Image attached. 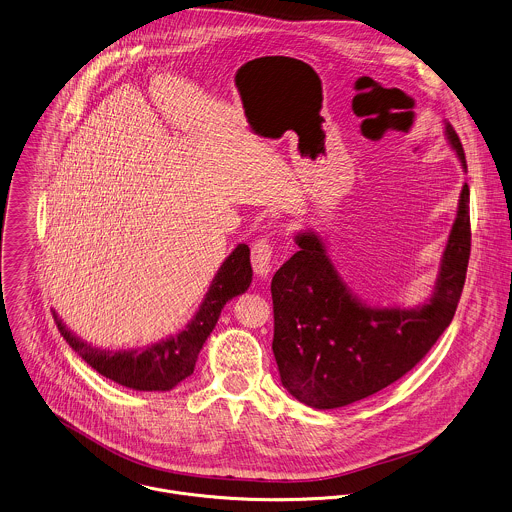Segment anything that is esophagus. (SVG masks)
<instances>
[{
  "mask_svg": "<svg viewBox=\"0 0 512 512\" xmlns=\"http://www.w3.org/2000/svg\"><path fill=\"white\" fill-rule=\"evenodd\" d=\"M273 253H275V247H273V241L269 237H261L253 243V247H251V265H253V271L259 277H267L271 273Z\"/></svg>",
  "mask_w": 512,
  "mask_h": 512,
  "instance_id": "esophagus-1",
  "label": "esophagus"
}]
</instances>
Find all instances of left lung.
<instances>
[{"label": "left lung", "instance_id": "1", "mask_svg": "<svg viewBox=\"0 0 512 512\" xmlns=\"http://www.w3.org/2000/svg\"><path fill=\"white\" fill-rule=\"evenodd\" d=\"M445 134L467 170L449 122ZM295 241L299 251L271 283L281 382L310 408H342L406 376L451 324L471 255L469 186L461 190L433 295L421 307L364 305L340 279L314 231L299 233Z\"/></svg>", "mask_w": 512, "mask_h": 512}]
</instances>
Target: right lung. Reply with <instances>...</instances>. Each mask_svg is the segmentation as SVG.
<instances>
[{
	"mask_svg": "<svg viewBox=\"0 0 512 512\" xmlns=\"http://www.w3.org/2000/svg\"><path fill=\"white\" fill-rule=\"evenodd\" d=\"M249 247L239 243L223 261L205 293L204 303L188 326L142 350H106L97 348L73 334L61 318L55 316L61 336L69 346L104 378L140 392H168L194 374L198 354L207 336L217 324L221 308L233 297L245 293L251 285Z\"/></svg>",
	"mask_w": 512,
	"mask_h": 512,
	"instance_id": "right-lung-1",
	"label": "right lung"
}]
</instances>
